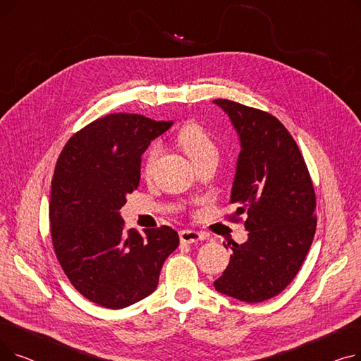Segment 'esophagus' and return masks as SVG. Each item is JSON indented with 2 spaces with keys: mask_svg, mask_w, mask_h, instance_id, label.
<instances>
[{
  "mask_svg": "<svg viewBox=\"0 0 361 361\" xmlns=\"http://www.w3.org/2000/svg\"><path fill=\"white\" fill-rule=\"evenodd\" d=\"M180 240H181V243L192 244V243H199V241L204 240V235L197 231H193V230H184L180 233Z\"/></svg>",
  "mask_w": 361,
  "mask_h": 361,
  "instance_id": "esophagus-1",
  "label": "esophagus"
}]
</instances>
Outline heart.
I'll return each mask as SVG.
<instances>
[{
	"instance_id": "1",
	"label": "heart",
	"mask_w": 361,
	"mask_h": 361,
	"mask_svg": "<svg viewBox=\"0 0 361 361\" xmlns=\"http://www.w3.org/2000/svg\"><path fill=\"white\" fill-rule=\"evenodd\" d=\"M178 143L183 147V150L188 155L193 162L199 161L202 157H204L209 152L215 150L214 143L207 137L206 133L196 124H188L183 127L178 133ZM159 154V146L152 145L149 150L146 152L145 157V169L149 171L154 165L157 157Z\"/></svg>"
}]
</instances>
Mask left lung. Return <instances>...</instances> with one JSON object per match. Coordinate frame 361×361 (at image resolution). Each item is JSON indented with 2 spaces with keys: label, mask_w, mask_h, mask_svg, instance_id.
I'll return each mask as SVG.
<instances>
[{
  "label": "left lung",
  "mask_w": 361,
  "mask_h": 361,
  "mask_svg": "<svg viewBox=\"0 0 361 361\" xmlns=\"http://www.w3.org/2000/svg\"><path fill=\"white\" fill-rule=\"evenodd\" d=\"M240 140L230 202L245 214L249 240L228 245V268L215 290L245 302L279 294L305 262L316 231L314 188L288 130L268 112L215 99Z\"/></svg>",
  "instance_id": "left-lung-1"
}]
</instances>
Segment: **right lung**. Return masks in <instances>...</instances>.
I'll return each instance as SVG.
<instances>
[{"label":"right lung","instance_id":"right-lung-1","mask_svg":"<svg viewBox=\"0 0 361 361\" xmlns=\"http://www.w3.org/2000/svg\"><path fill=\"white\" fill-rule=\"evenodd\" d=\"M173 121L111 114L67 142L51 183V235L63 271L87 300L124 309L158 287L165 259L178 247L171 226L124 228L120 209L140 181L150 142Z\"/></svg>","mask_w":361,"mask_h":361}]
</instances>
